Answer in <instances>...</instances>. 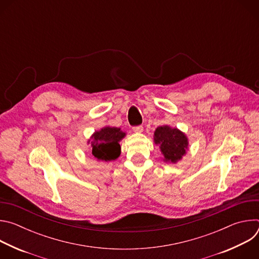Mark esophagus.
Returning a JSON list of instances; mask_svg holds the SVG:
<instances>
[{
    "label": "esophagus",
    "instance_id": "esophagus-1",
    "mask_svg": "<svg viewBox=\"0 0 259 259\" xmlns=\"http://www.w3.org/2000/svg\"><path fill=\"white\" fill-rule=\"evenodd\" d=\"M133 131L135 133H141L143 131V127L142 126H135V127H133Z\"/></svg>",
    "mask_w": 259,
    "mask_h": 259
}]
</instances>
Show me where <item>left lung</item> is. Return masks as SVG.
Returning <instances> with one entry per match:
<instances>
[{
	"label": "left lung",
	"instance_id": "obj_1",
	"mask_svg": "<svg viewBox=\"0 0 259 259\" xmlns=\"http://www.w3.org/2000/svg\"><path fill=\"white\" fill-rule=\"evenodd\" d=\"M154 142L159 145L166 163H177L187 154L189 138L182 131L168 125L160 126L155 130Z\"/></svg>",
	"mask_w": 259,
	"mask_h": 259
}]
</instances>
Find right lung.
Wrapping results in <instances>:
<instances>
[{
    "label": "right lung",
    "instance_id": "1",
    "mask_svg": "<svg viewBox=\"0 0 259 259\" xmlns=\"http://www.w3.org/2000/svg\"><path fill=\"white\" fill-rule=\"evenodd\" d=\"M126 136V133L121 128L105 126L98 131H95L88 144L91 145L92 156L97 161H113L120 157L121 145L120 141Z\"/></svg>",
    "mask_w": 259,
    "mask_h": 259
}]
</instances>
